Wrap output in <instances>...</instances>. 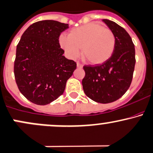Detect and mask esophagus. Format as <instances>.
<instances>
[{
    "label": "esophagus",
    "mask_w": 153,
    "mask_h": 153,
    "mask_svg": "<svg viewBox=\"0 0 153 153\" xmlns=\"http://www.w3.org/2000/svg\"><path fill=\"white\" fill-rule=\"evenodd\" d=\"M77 67H78V68H81L82 67H83V65H82L81 63H80L79 62H77Z\"/></svg>",
    "instance_id": "34e87169"
}]
</instances>
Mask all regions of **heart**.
I'll return each instance as SVG.
<instances>
[{"label": "heart", "mask_w": 153, "mask_h": 153, "mask_svg": "<svg viewBox=\"0 0 153 153\" xmlns=\"http://www.w3.org/2000/svg\"><path fill=\"white\" fill-rule=\"evenodd\" d=\"M59 43L70 58L82 56L87 62L99 65L112 56L116 46V38L111 30L97 23H88L70 30L69 36H61Z\"/></svg>", "instance_id": "1"}]
</instances>
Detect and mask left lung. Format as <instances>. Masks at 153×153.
<instances>
[{"label": "left lung", "instance_id": "left-lung-1", "mask_svg": "<svg viewBox=\"0 0 153 153\" xmlns=\"http://www.w3.org/2000/svg\"><path fill=\"white\" fill-rule=\"evenodd\" d=\"M102 21L115 34V51L105 62L83 66L85 75L82 85L88 98L107 104L116 101L128 89L133 78L136 59L134 44L125 29L115 22Z\"/></svg>", "mask_w": 153, "mask_h": 153}]
</instances>
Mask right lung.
I'll return each mask as SVG.
<instances>
[{
  "label": "right lung",
  "instance_id": "1",
  "mask_svg": "<svg viewBox=\"0 0 153 153\" xmlns=\"http://www.w3.org/2000/svg\"><path fill=\"white\" fill-rule=\"evenodd\" d=\"M68 24L54 20L33 23L16 46L14 73L19 91L29 101L46 105L64 93L77 65L63 56L59 38Z\"/></svg>",
  "mask_w": 153,
  "mask_h": 153
}]
</instances>
